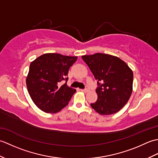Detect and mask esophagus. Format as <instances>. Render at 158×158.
<instances>
[{"instance_id": "1", "label": "esophagus", "mask_w": 158, "mask_h": 158, "mask_svg": "<svg viewBox=\"0 0 158 158\" xmlns=\"http://www.w3.org/2000/svg\"><path fill=\"white\" fill-rule=\"evenodd\" d=\"M81 91H82V92H88L89 90L88 89H81Z\"/></svg>"}]
</instances>
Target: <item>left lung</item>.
Returning <instances> with one entry per match:
<instances>
[{
	"mask_svg": "<svg viewBox=\"0 0 158 158\" xmlns=\"http://www.w3.org/2000/svg\"><path fill=\"white\" fill-rule=\"evenodd\" d=\"M82 59L97 80L98 99L91 106L100 115L118 112L132 94V70L120 58L105 53L83 56Z\"/></svg>",
	"mask_w": 158,
	"mask_h": 158,
	"instance_id": "1",
	"label": "left lung"
}]
</instances>
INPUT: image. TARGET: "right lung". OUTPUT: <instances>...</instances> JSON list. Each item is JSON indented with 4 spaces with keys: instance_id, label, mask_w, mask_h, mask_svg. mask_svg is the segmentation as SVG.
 <instances>
[{
    "instance_id": "right-lung-1",
    "label": "right lung",
    "mask_w": 158,
    "mask_h": 158,
    "mask_svg": "<svg viewBox=\"0 0 158 158\" xmlns=\"http://www.w3.org/2000/svg\"><path fill=\"white\" fill-rule=\"evenodd\" d=\"M77 59V56L50 53L31 63L26 85L32 101L43 111L58 113L69 104L76 90L67 85V76ZM63 81L66 82L60 86Z\"/></svg>"
}]
</instances>
